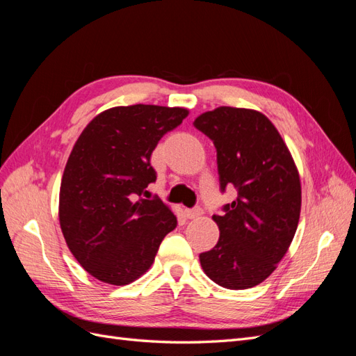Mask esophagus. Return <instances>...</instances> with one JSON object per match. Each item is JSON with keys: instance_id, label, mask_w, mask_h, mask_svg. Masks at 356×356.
<instances>
[{"instance_id": "1", "label": "esophagus", "mask_w": 356, "mask_h": 356, "mask_svg": "<svg viewBox=\"0 0 356 356\" xmlns=\"http://www.w3.org/2000/svg\"><path fill=\"white\" fill-rule=\"evenodd\" d=\"M203 212H202V209L200 208H191V209H186L184 211V215L186 217L188 218V220H195V218H197V217H200Z\"/></svg>"}]
</instances>
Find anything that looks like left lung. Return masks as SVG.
<instances>
[{
  "mask_svg": "<svg viewBox=\"0 0 356 356\" xmlns=\"http://www.w3.org/2000/svg\"><path fill=\"white\" fill-rule=\"evenodd\" d=\"M217 148L220 187L238 197L212 220L220 239L199 255L207 276L229 289H246L273 273L294 239L301 184L282 136L260 111L218 106L195 123Z\"/></svg>",
  "mask_w": 356,
  "mask_h": 356,
  "instance_id": "1",
  "label": "left lung"
}]
</instances>
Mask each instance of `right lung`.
Here are the masks:
<instances>
[{"mask_svg": "<svg viewBox=\"0 0 356 356\" xmlns=\"http://www.w3.org/2000/svg\"><path fill=\"white\" fill-rule=\"evenodd\" d=\"M187 115L179 106H114L96 115L74 144L60 182L59 222L75 260L98 281H136L177 227L168 204L143 195L156 181L149 165L156 145Z\"/></svg>", "mask_w": 356, "mask_h": 356, "instance_id": "add662e5", "label": "right lung"}]
</instances>
